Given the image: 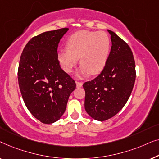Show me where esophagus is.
I'll return each instance as SVG.
<instances>
[{
	"instance_id": "34e87169",
	"label": "esophagus",
	"mask_w": 159,
	"mask_h": 159,
	"mask_svg": "<svg viewBox=\"0 0 159 159\" xmlns=\"http://www.w3.org/2000/svg\"><path fill=\"white\" fill-rule=\"evenodd\" d=\"M76 85H77V88H81L82 86V82H76Z\"/></svg>"
}]
</instances>
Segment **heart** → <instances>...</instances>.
Here are the masks:
<instances>
[{"instance_id": "1", "label": "heart", "mask_w": 159, "mask_h": 159, "mask_svg": "<svg viewBox=\"0 0 159 159\" xmlns=\"http://www.w3.org/2000/svg\"><path fill=\"white\" fill-rule=\"evenodd\" d=\"M111 41L105 32L80 30L69 37L66 49L58 51L57 59L64 71H72L80 58L77 75L86 77L101 73L107 62Z\"/></svg>"}]
</instances>
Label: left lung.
<instances>
[{"label": "left lung", "instance_id": "1", "mask_svg": "<svg viewBox=\"0 0 159 159\" xmlns=\"http://www.w3.org/2000/svg\"><path fill=\"white\" fill-rule=\"evenodd\" d=\"M111 48L101 73L84 82V108L93 119L105 121L120 111L131 95L135 81V63L129 45L114 32Z\"/></svg>", "mask_w": 159, "mask_h": 159}]
</instances>
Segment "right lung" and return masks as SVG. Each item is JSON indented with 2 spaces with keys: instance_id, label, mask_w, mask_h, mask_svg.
I'll use <instances>...</instances> for the list:
<instances>
[{
  "instance_id": "add662e5",
  "label": "right lung",
  "mask_w": 159,
  "mask_h": 159,
  "mask_svg": "<svg viewBox=\"0 0 159 159\" xmlns=\"http://www.w3.org/2000/svg\"><path fill=\"white\" fill-rule=\"evenodd\" d=\"M68 30L62 28L32 38L19 61L21 96L30 112L43 124H52L62 116L76 88L75 80L62 70L57 59L58 43Z\"/></svg>"
}]
</instances>
